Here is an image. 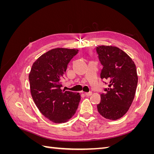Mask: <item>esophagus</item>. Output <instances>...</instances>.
<instances>
[{"mask_svg": "<svg viewBox=\"0 0 154 154\" xmlns=\"http://www.w3.org/2000/svg\"><path fill=\"white\" fill-rule=\"evenodd\" d=\"M92 92H86L85 93V95L87 96H91L92 95Z\"/></svg>", "mask_w": 154, "mask_h": 154, "instance_id": "1", "label": "esophagus"}]
</instances>
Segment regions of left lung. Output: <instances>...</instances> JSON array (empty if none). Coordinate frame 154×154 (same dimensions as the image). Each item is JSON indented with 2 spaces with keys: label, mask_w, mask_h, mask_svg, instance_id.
Wrapping results in <instances>:
<instances>
[{
  "label": "left lung",
  "mask_w": 154,
  "mask_h": 154,
  "mask_svg": "<svg viewBox=\"0 0 154 154\" xmlns=\"http://www.w3.org/2000/svg\"><path fill=\"white\" fill-rule=\"evenodd\" d=\"M95 50L103 66L101 78L108 82L105 93L101 94L97 111L106 119H118L127 113L136 94L138 81L136 65L118 48L101 45Z\"/></svg>",
  "instance_id": "8db88e82"
}]
</instances>
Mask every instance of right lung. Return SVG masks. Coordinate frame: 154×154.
Wrapping results in <instances>:
<instances>
[{"label": "right lung", "mask_w": 154, "mask_h": 154, "mask_svg": "<svg viewBox=\"0 0 154 154\" xmlns=\"http://www.w3.org/2000/svg\"><path fill=\"white\" fill-rule=\"evenodd\" d=\"M78 49L56 48L32 64L29 80L31 94L40 112L51 122L62 123L75 114L80 101L79 93L62 90L61 80Z\"/></svg>", "instance_id": "right-lung-1"}]
</instances>
